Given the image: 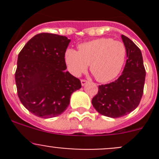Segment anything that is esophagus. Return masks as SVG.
<instances>
[{
  "instance_id": "1",
  "label": "esophagus",
  "mask_w": 159,
  "mask_h": 159,
  "mask_svg": "<svg viewBox=\"0 0 159 159\" xmlns=\"http://www.w3.org/2000/svg\"><path fill=\"white\" fill-rule=\"evenodd\" d=\"M81 85L84 86L86 84L88 83V81L86 80H81Z\"/></svg>"
}]
</instances>
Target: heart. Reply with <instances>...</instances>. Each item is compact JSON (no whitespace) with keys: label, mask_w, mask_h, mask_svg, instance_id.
Masks as SVG:
<instances>
[{"label":"heart","mask_w":159,"mask_h":159,"mask_svg":"<svg viewBox=\"0 0 159 159\" xmlns=\"http://www.w3.org/2000/svg\"><path fill=\"white\" fill-rule=\"evenodd\" d=\"M126 58V48L122 42L102 38L82 43L78 51L69 48L65 51V61L70 73L78 77L87 70L97 81L108 82L121 72Z\"/></svg>","instance_id":"1"}]
</instances>
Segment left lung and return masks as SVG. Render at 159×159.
Here are the masks:
<instances>
[{
    "mask_svg": "<svg viewBox=\"0 0 159 159\" xmlns=\"http://www.w3.org/2000/svg\"><path fill=\"white\" fill-rule=\"evenodd\" d=\"M121 39L127 55L122 74L113 82L99 85L98 92L91 101L98 113L112 118L128 115L139 106L146 74L141 50L125 35Z\"/></svg>",
    "mask_w": 159,
    "mask_h": 159,
    "instance_id": "1",
    "label": "left lung"
}]
</instances>
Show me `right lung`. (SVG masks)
Wrapping results in <instances>:
<instances>
[{
    "label": "right lung",
    "instance_id": "right-lung-1",
    "mask_svg": "<svg viewBox=\"0 0 159 159\" xmlns=\"http://www.w3.org/2000/svg\"><path fill=\"white\" fill-rule=\"evenodd\" d=\"M70 40L41 33L28 41L17 57L15 81L22 105L42 118L58 116L81 88L78 78L66 71L65 54Z\"/></svg>",
    "mask_w": 159,
    "mask_h": 159
}]
</instances>
